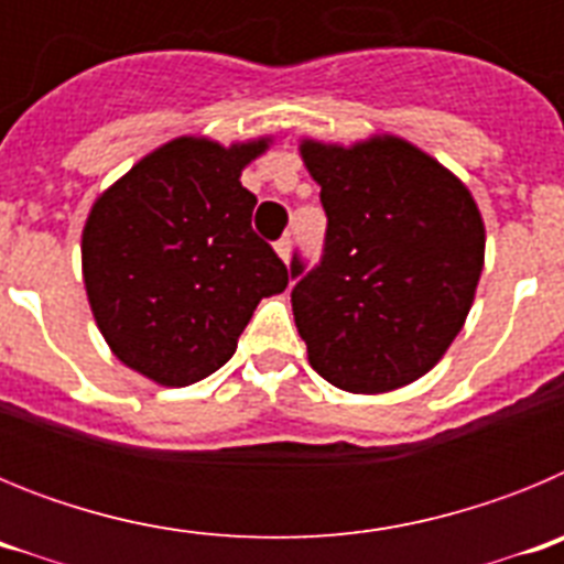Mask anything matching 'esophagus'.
I'll return each instance as SVG.
<instances>
[{
    "label": "esophagus",
    "instance_id": "34e87169",
    "mask_svg": "<svg viewBox=\"0 0 564 564\" xmlns=\"http://www.w3.org/2000/svg\"><path fill=\"white\" fill-rule=\"evenodd\" d=\"M273 248H276V253H279V259H282V262H288V259H291V248H293L291 237H282Z\"/></svg>",
    "mask_w": 564,
    "mask_h": 564
}]
</instances>
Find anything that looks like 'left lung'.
<instances>
[{
	"instance_id": "8db88e82",
	"label": "left lung",
	"mask_w": 564,
	"mask_h": 564,
	"mask_svg": "<svg viewBox=\"0 0 564 564\" xmlns=\"http://www.w3.org/2000/svg\"><path fill=\"white\" fill-rule=\"evenodd\" d=\"M322 186L325 259L291 293L307 361L333 387L378 395L417 381L475 302L486 226L466 183L398 134L341 147L302 138Z\"/></svg>"
}]
</instances>
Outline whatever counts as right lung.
<instances>
[{
    "mask_svg": "<svg viewBox=\"0 0 564 564\" xmlns=\"http://www.w3.org/2000/svg\"><path fill=\"white\" fill-rule=\"evenodd\" d=\"M271 134L223 147L181 134L104 188L82 231V273L104 341L129 370L188 387L220 370L285 262L253 234L239 177Z\"/></svg>",
    "mask_w": 564,
    "mask_h": 564,
    "instance_id": "obj_1",
    "label": "right lung"
}]
</instances>
